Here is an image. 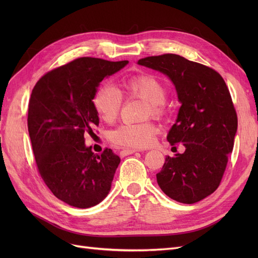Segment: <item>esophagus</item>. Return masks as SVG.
I'll return each mask as SVG.
<instances>
[{
  "label": "esophagus",
  "mask_w": 258,
  "mask_h": 258,
  "mask_svg": "<svg viewBox=\"0 0 258 258\" xmlns=\"http://www.w3.org/2000/svg\"><path fill=\"white\" fill-rule=\"evenodd\" d=\"M137 152H142V150H138V148H123V150L120 151V154L122 156H127L130 154H134Z\"/></svg>",
  "instance_id": "34e87169"
}]
</instances>
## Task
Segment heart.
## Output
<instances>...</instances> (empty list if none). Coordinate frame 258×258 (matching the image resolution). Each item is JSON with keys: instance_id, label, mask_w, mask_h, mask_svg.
Instances as JSON below:
<instances>
[{"instance_id": "1", "label": "heart", "mask_w": 258, "mask_h": 258, "mask_svg": "<svg viewBox=\"0 0 258 258\" xmlns=\"http://www.w3.org/2000/svg\"><path fill=\"white\" fill-rule=\"evenodd\" d=\"M167 89L157 76L148 73L136 74L123 79L114 89L102 85L96 90L92 98L93 107L105 122H113L122 104V98H139L147 102L146 116L163 117L167 114ZM158 127L153 121L142 123H123L111 132V140L116 145L130 148H144L150 146Z\"/></svg>"}]
</instances>
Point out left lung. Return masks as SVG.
<instances>
[{
  "mask_svg": "<svg viewBox=\"0 0 258 258\" xmlns=\"http://www.w3.org/2000/svg\"><path fill=\"white\" fill-rule=\"evenodd\" d=\"M138 63L168 75L182 103L167 140L186 150L167 156L156 174L157 183L171 199L196 204L220 186L233 147L238 117L227 85L212 68L174 53L142 58Z\"/></svg>",
  "mask_w": 258,
  "mask_h": 258,
  "instance_id": "left-lung-1",
  "label": "left lung"
}]
</instances>
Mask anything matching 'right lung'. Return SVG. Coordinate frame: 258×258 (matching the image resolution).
<instances>
[{"label": "right lung", "instance_id": "obj_1", "mask_svg": "<svg viewBox=\"0 0 258 258\" xmlns=\"http://www.w3.org/2000/svg\"><path fill=\"white\" fill-rule=\"evenodd\" d=\"M127 63L77 58L44 74L31 93L28 130L37 171L54 196L69 206L93 207L111 189L120 158L111 148L92 153L85 137L96 136L99 126L92 104L99 84Z\"/></svg>", "mask_w": 258, "mask_h": 258}]
</instances>
